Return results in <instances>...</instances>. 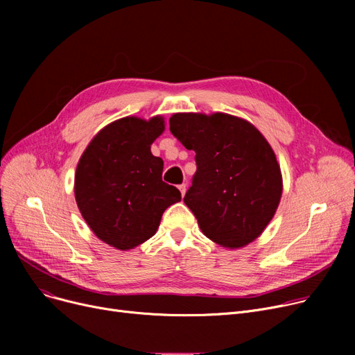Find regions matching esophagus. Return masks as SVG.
Here are the masks:
<instances>
[{
  "mask_svg": "<svg viewBox=\"0 0 355 355\" xmlns=\"http://www.w3.org/2000/svg\"><path fill=\"white\" fill-rule=\"evenodd\" d=\"M178 189H180V191H181V196H182V197H184V194H185V191H187V185H185V184H181V185H180V187H178Z\"/></svg>",
  "mask_w": 355,
  "mask_h": 355,
  "instance_id": "obj_1",
  "label": "esophagus"
}]
</instances>
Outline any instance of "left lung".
<instances>
[{
    "mask_svg": "<svg viewBox=\"0 0 355 355\" xmlns=\"http://www.w3.org/2000/svg\"><path fill=\"white\" fill-rule=\"evenodd\" d=\"M171 134L196 153L197 171L184 202L204 236L245 248L263 233L282 197V173L266 138L229 114L184 112L170 118Z\"/></svg>",
    "mask_w": 355,
    "mask_h": 355,
    "instance_id": "obj_1",
    "label": "left lung"
}]
</instances>
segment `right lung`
<instances>
[{"label":"right lung","mask_w":355,"mask_h":355,"mask_svg":"<svg viewBox=\"0 0 355 355\" xmlns=\"http://www.w3.org/2000/svg\"><path fill=\"white\" fill-rule=\"evenodd\" d=\"M165 121L125 116L102 128L82 154L74 198L90 230L106 245L130 250L151 239L181 193L162 181L164 161L151 153Z\"/></svg>","instance_id":"add662e5"}]
</instances>
